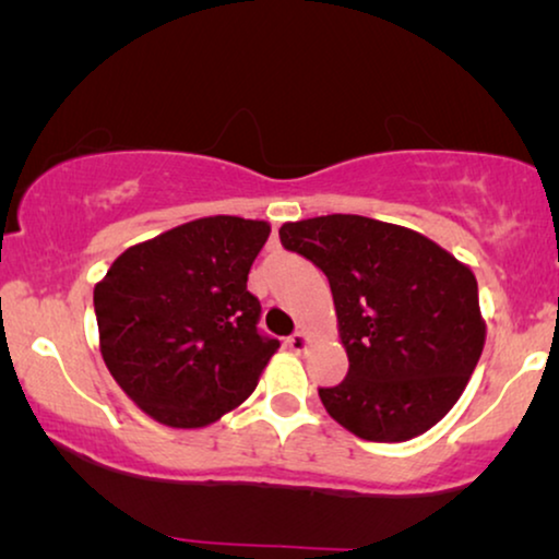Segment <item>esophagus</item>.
<instances>
[{
    "label": "esophagus",
    "instance_id": "34e87169",
    "mask_svg": "<svg viewBox=\"0 0 559 559\" xmlns=\"http://www.w3.org/2000/svg\"><path fill=\"white\" fill-rule=\"evenodd\" d=\"M287 346H289V350H295V354H308L310 346H312V338L305 331H300V333L289 335Z\"/></svg>",
    "mask_w": 559,
    "mask_h": 559
}]
</instances>
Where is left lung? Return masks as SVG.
<instances>
[{
    "label": "left lung",
    "mask_w": 559,
    "mask_h": 559,
    "mask_svg": "<svg viewBox=\"0 0 559 559\" xmlns=\"http://www.w3.org/2000/svg\"><path fill=\"white\" fill-rule=\"evenodd\" d=\"M280 239L331 282L348 377L320 389L328 415L371 442L438 425L486 343L471 266L412 228L354 213L289 221Z\"/></svg>",
    "instance_id": "obj_1"
}]
</instances>
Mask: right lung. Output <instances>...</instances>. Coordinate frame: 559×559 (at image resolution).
<instances>
[{
	"instance_id": "add662e5",
	"label": "right lung",
	"mask_w": 559,
	"mask_h": 559,
	"mask_svg": "<svg viewBox=\"0 0 559 559\" xmlns=\"http://www.w3.org/2000/svg\"><path fill=\"white\" fill-rule=\"evenodd\" d=\"M266 221L205 216L140 241L94 287L106 369L144 415L213 425L249 400L280 341L259 335L249 270Z\"/></svg>"
}]
</instances>
